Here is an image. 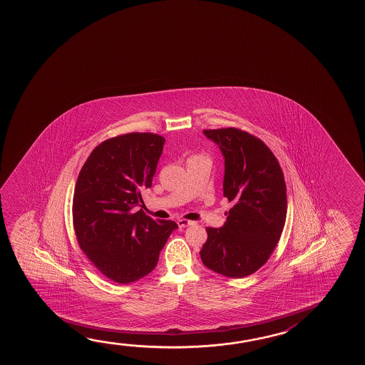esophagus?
<instances>
[{
  "label": "esophagus",
  "instance_id": "1",
  "mask_svg": "<svg viewBox=\"0 0 365 365\" xmlns=\"http://www.w3.org/2000/svg\"><path fill=\"white\" fill-rule=\"evenodd\" d=\"M177 222H178V226H180V227H187V226H191V225H193V221L185 219L178 220Z\"/></svg>",
  "mask_w": 365,
  "mask_h": 365
}]
</instances>
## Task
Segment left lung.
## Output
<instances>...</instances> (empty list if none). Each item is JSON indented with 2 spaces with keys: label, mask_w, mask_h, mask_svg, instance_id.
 I'll use <instances>...</instances> for the list:
<instances>
[{
  "label": "left lung",
  "mask_w": 365,
  "mask_h": 365,
  "mask_svg": "<svg viewBox=\"0 0 365 365\" xmlns=\"http://www.w3.org/2000/svg\"><path fill=\"white\" fill-rule=\"evenodd\" d=\"M225 159L224 196L232 203L221 227H207L200 252L208 269L242 278L263 267L286 222V183L269 148L242 130H203Z\"/></svg>",
  "instance_id": "1"
}]
</instances>
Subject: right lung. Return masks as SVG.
Masks as SVG:
<instances>
[{
    "label": "right lung",
    "instance_id": "add662e5",
    "mask_svg": "<svg viewBox=\"0 0 365 365\" xmlns=\"http://www.w3.org/2000/svg\"><path fill=\"white\" fill-rule=\"evenodd\" d=\"M165 139L133 133L96 146L79 172L73 225L79 247L108 279L128 284L149 274L178 225L153 220L141 192L152 187Z\"/></svg>",
    "mask_w": 365,
    "mask_h": 365
}]
</instances>
